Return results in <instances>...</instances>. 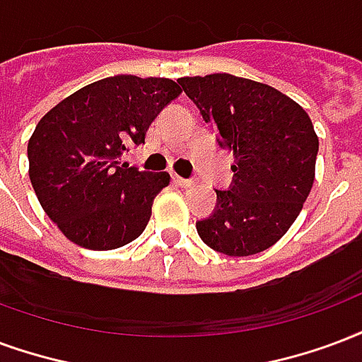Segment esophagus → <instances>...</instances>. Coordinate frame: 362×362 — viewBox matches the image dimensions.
<instances>
[{
  "instance_id": "34e87169",
  "label": "esophagus",
  "mask_w": 362,
  "mask_h": 362,
  "mask_svg": "<svg viewBox=\"0 0 362 362\" xmlns=\"http://www.w3.org/2000/svg\"><path fill=\"white\" fill-rule=\"evenodd\" d=\"M173 182H174V184H178V186H182V188H189V186L194 184V180L182 178V176H178V174H173Z\"/></svg>"
}]
</instances>
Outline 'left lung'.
<instances>
[{
  "label": "left lung",
  "instance_id": "left-lung-1",
  "mask_svg": "<svg viewBox=\"0 0 362 362\" xmlns=\"http://www.w3.org/2000/svg\"><path fill=\"white\" fill-rule=\"evenodd\" d=\"M178 84L234 153V184L216 189L215 213L195 224L197 234L230 257L272 247L315 182L318 136L309 115L276 88L226 72L184 76Z\"/></svg>",
  "mask_w": 362,
  "mask_h": 362
}]
</instances>
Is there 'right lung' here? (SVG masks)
I'll return each instance as SVG.
<instances>
[{
    "label": "right lung",
    "mask_w": 362,
    "mask_h": 362,
    "mask_svg": "<svg viewBox=\"0 0 362 362\" xmlns=\"http://www.w3.org/2000/svg\"><path fill=\"white\" fill-rule=\"evenodd\" d=\"M180 92L170 78L120 74L80 88L42 117L28 140V176L45 215L72 243L109 251L146 230L170 174L128 168L120 157L146 141Z\"/></svg>",
    "instance_id": "add662e5"
}]
</instances>
